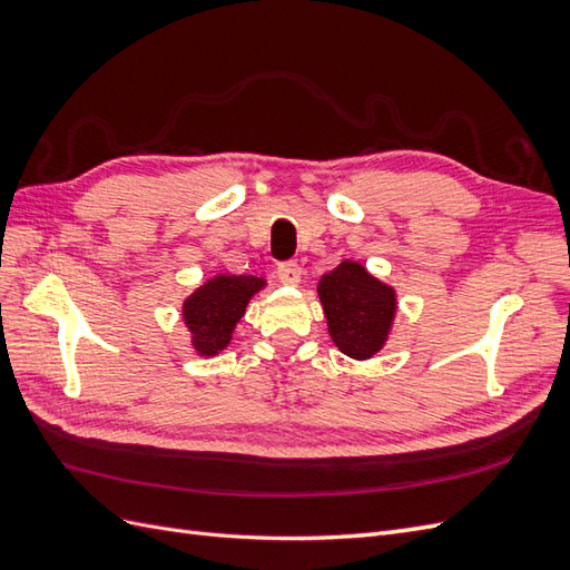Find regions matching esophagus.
<instances>
[{
  "instance_id": "obj_1",
  "label": "esophagus",
  "mask_w": 570,
  "mask_h": 570,
  "mask_svg": "<svg viewBox=\"0 0 570 570\" xmlns=\"http://www.w3.org/2000/svg\"><path fill=\"white\" fill-rule=\"evenodd\" d=\"M278 281H281L283 285H289V287L299 285V281H302V268H299V264H297V262L281 264V266H278Z\"/></svg>"
}]
</instances>
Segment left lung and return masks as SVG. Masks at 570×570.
<instances>
[{"label": "left lung", "mask_w": 570, "mask_h": 570, "mask_svg": "<svg viewBox=\"0 0 570 570\" xmlns=\"http://www.w3.org/2000/svg\"><path fill=\"white\" fill-rule=\"evenodd\" d=\"M318 299L335 347L366 361L385 347L396 316V292L352 258L323 275Z\"/></svg>", "instance_id": "1"}]
</instances>
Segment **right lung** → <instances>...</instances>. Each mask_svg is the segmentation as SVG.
<instances>
[{
	"mask_svg": "<svg viewBox=\"0 0 570 570\" xmlns=\"http://www.w3.org/2000/svg\"><path fill=\"white\" fill-rule=\"evenodd\" d=\"M266 287L256 275L218 273L183 302V321L199 356H216L230 344L235 325L245 316L256 292Z\"/></svg>",
	"mask_w": 570,
	"mask_h": 570,
	"instance_id": "right-lung-1",
	"label": "right lung"
}]
</instances>
